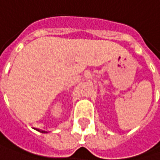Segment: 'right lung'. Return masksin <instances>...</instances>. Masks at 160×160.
Here are the masks:
<instances>
[{"instance_id":"obj_1","label":"right lung","mask_w":160,"mask_h":160,"mask_svg":"<svg viewBox=\"0 0 160 160\" xmlns=\"http://www.w3.org/2000/svg\"><path fill=\"white\" fill-rule=\"evenodd\" d=\"M42 133H45V131H42Z\"/></svg>"}]
</instances>
